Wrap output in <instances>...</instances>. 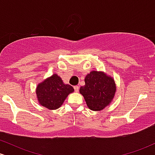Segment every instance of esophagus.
<instances>
[{
	"mask_svg": "<svg viewBox=\"0 0 155 155\" xmlns=\"http://www.w3.org/2000/svg\"><path fill=\"white\" fill-rule=\"evenodd\" d=\"M79 86H74V90H75V92H79Z\"/></svg>",
	"mask_w": 155,
	"mask_h": 155,
	"instance_id": "obj_1",
	"label": "esophagus"
}]
</instances>
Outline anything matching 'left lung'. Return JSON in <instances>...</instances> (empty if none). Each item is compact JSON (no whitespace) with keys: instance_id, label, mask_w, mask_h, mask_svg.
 <instances>
[{"instance_id":"left-lung-1","label":"left lung","mask_w":155,"mask_h":155,"mask_svg":"<svg viewBox=\"0 0 155 155\" xmlns=\"http://www.w3.org/2000/svg\"><path fill=\"white\" fill-rule=\"evenodd\" d=\"M84 82L79 92L90 110L101 111L111 104L117 90L113 77L104 71H92L86 76Z\"/></svg>"}]
</instances>
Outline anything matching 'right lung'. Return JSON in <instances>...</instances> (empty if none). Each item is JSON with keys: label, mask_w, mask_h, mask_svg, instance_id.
I'll list each match as a JSON object with an SVG mask.
<instances>
[{"label": "right lung", "mask_w": 155, "mask_h": 155, "mask_svg": "<svg viewBox=\"0 0 155 155\" xmlns=\"http://www.w3.org/2000/svg\"><path fill=\"white\" fill-rule=\"evenodd\" d=\"M74 91L73 87L64 84L57 74H52L39 83L35 89L39 105L49 110L59 108L68 95Z\"/></svg>", "instance_id": "1"}]
</instances>
